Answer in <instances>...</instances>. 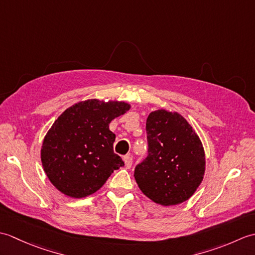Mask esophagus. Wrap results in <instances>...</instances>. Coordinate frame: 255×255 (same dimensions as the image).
I'll return each instance as SVG.
<instances>
[{
    "label": "esophagus",
    "instance_id": "34e87169",
    "mask_svg": "<svg viewBox=\"0 0 255 255\" xmlns=\"http://www.w3.org/2000/svg\"><path fill=\"white\" fill-rule=\"evenodd\" d=\"M124 161H125V165H126L127 169H130L132 165V158L130 155H126L124 156Z\"/></svg>",
    "mask_w": 255,
    "mask_h": 255
}]
</instances>
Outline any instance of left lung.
Returning a JSON list of instances; mask_svg holds the SVG:
<instances>
[{"label":"left lung","mask_w":255,"mask_h":255,"mask_svg":"<svg viewBox=\"0 0 255 255\" xmlns=\"http://www.w3.org/2000/svg\"><path fill=\"white\" fill-rule=\"evenodd\" d=\"M145 125L148 156L134 169V180L155 204L174 206L186 202L205 174V151L198 134L176 112H151Z\"/></svg>","instance_id":"obj_1"}]
</instances>
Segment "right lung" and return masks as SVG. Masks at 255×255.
<instances>
[{"label": "right lung", "mask_w": 255, "mask_h": 255, "mask_svg": "<svg viewBox=\"0 0 255 255\" xmlns=\"http://www.w3.org/2000/svg\"><path fill=\"white\" fill-rule=\"evenodd\" d=\"M130 110L119 101H81L67 108L47 131L40 150L47 177L59 192L83 198L104 185L124 165L114 153L115 133L110 124Z\"/></svg>", "instance_id": "1"}]
</instances>
